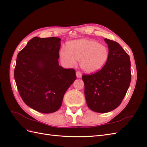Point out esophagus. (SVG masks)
Instances as JSON below:
<instances>
[{"label":"esophagus","mask_w":147,"mask_h":147,"mask_svg":"<svg viewBox=\"0 0 147 147\" xmlns=\"http://www.w3.org/2000/svg\"><path fill=\"white\" fill-rule=\"evenodd\" d=\"M76 76L77 78H80L82 77V74L80 72H78V71H77V72H76Z\"/></svg>","instance_id":"esophagus-1"}]
</instances>
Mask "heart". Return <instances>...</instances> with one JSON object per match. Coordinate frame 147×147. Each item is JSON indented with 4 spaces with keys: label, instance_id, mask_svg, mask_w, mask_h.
Here are the masks:
<instances>
[{
    "label": "heart",
    "instance_id": "heart-1",
    "mask_svg": "<svg viewBox=\"0 0 147 147\" xmlns=\"http://www.w3.org/2000/svg\"><path fill=\"white\" fill-rule=\"evenodd\" d=\"M109 49L92 39H78L68 42L59 51L61 63L67 68L72 67L80 60L84 72H95L101 69L109 57Z\"/></svg>",
    "mask_w": 147,
    "mask_h": 147
}]
</instances>
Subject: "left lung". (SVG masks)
Here are the masks:
<instances>
[{
  "instance_id": "left-lung-1",
  "label": "left lung",
  "mask_w": 147,
  "mask_h": 147,
  "mask_svg": "<svg viewBox=\"0 0 147 147\" xmlns=\"http://www.w3.org/2000/svg\"><path fill=\"white\" fill-rule=\"evenodd\" d=\"M109 57L100 70L83 75L87 105L97 113H107L120 105L130 85V57L116 42L105 38Z\"/></svg>"
}]
</instances>
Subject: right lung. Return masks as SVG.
Listing matches in <instances>:
<instances>
[{
    "mask_svg": "<svg viewBox=\"0 0 147 147\" xmlns=\"http://www.w3.org/2000/svg\"><path fill=\"white\" fill-rule=\"evenodd\" d=\"M61 39L35 37L17 56L14 77L22 99L43 113L59 110L65 92L76 80L74 69L59 64Z\"/></svg>",
    "mask_w": 147,
    "mask_h": 147,
    "instance_id": "1",
    "label": "right lung"
}]
</instances>
